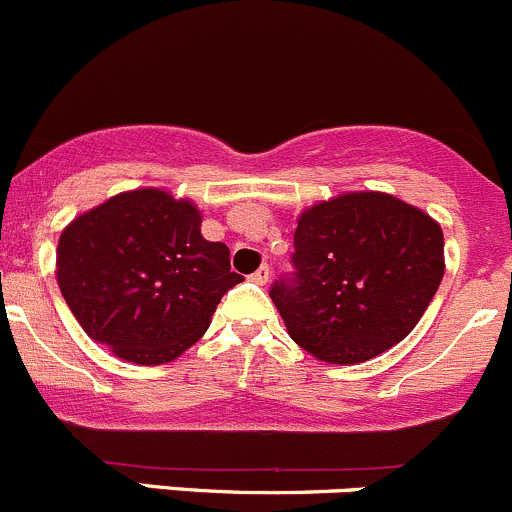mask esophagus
<instances>
[{
	"instance_id": "1",
	"label": "esophagus",
	"mask_w": 512,
	"mask_h": 512,
	"mask_svg": "<svg viewBox=\"0 0 512 512\" xmlns=\"http://www.w3.org/2000/svg\"><path fill=\"white\" fill-rule=\"evenodd\" d=\"M268 278H271V268H268V266H261L258 271L251 273V281L258 283V286H266Z\"/></svg>"
}]
</instances>
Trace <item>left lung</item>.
Masks as SVG:
<instances>
[{"mask_svg":"<svg viewBox=\"0 0 512 512\" xmlns=\"http://www.w3.org/2000/svg\"><path fill=\"white\" fill-rule=\"evenodd\" d=\"M291 276L273 283L288 335L330 365L382 355L419 323L444 278V234L384 192H347L305 209Z\"/></svg>","mask_w":512,"mask_h":512,"instance_id":"obj_1","label":"left lung"}]
</instances>
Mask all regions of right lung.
I'll return each instance as SVG.
<instances>
[{"label":"right lung","mask_w":512,"mask_h":512,"mask_svg":"<svg viewBox=\"0 0 512 512\" xmlns=\"http://www.w3.org/2000/svg\"><path fill=\"white\" fill-rule=\"evenodd\" d=\"M56 281L91 340L135 365L172 362L207 333L244 278L202 236V214L165 189L110 197L63 229Z\"/></svg>","instance_id":"add662e5"}]
</instances>
